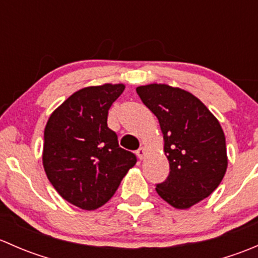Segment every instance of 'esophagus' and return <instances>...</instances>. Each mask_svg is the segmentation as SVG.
<instances>
[{
	"label": "esophagus",
	"mask_w": 258,
	"mask_h": 258,
	"mask_svg": "<svg viewBox=\"0 0 258 258\" xmlns=\"http://www.w3.org/2000/svg\"><path fill=\"white\" fill-rule=\"evenodd\" d=\"M136 155H137V157L140 158V160H144V157H145V155H146L145 147H140L139 150H137Z\"/></svg>",
	"instance_id": "1"
}]
</instances>
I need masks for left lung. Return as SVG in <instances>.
<instances>
[{
	"mask_svg": "<svg viewBox=\"0 0 258 258\" xmlns=\"http://www.w3.org/2000/svg\"><path fill=\"white\" fill-rule=\"evenodd\" d=\"M136 91L160 122L170 162V175L156 184V191L171 206L188 209L209 197L227 170L222 127L187 91L158 83L140 86Z\"/></svg>",
	"mask_w": 258,
	"mask_h": 258,
	"instance_id": "left-lung-1",
	"label": "left lung"
}]
</instances>
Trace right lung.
Segmentation results:
<instances>
[{"mask_svg":"<svg viewBox=\"0 0 258 258\" xmlns=\"http://www.w3.org/2000/svg\"><path fill=\"white\" fill-rule=\"evenodd\" d=\"M123 90L122 83L82 88L56 108L46 124V175L62 199L82 210L103 206L137 162L107 126L108 110Z\"/></svg>","mask_w":258,"mask_h":258,"instance_id":"1","label":"right lung"}]
</instances>
